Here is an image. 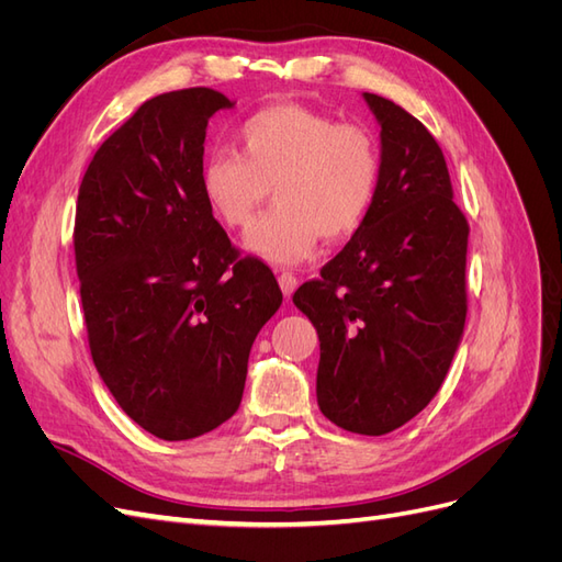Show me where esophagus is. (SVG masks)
I'll return each instance as SVG.
<instances>
[{
    "instance_id": "1",
    "label": "esophagus",
    "mask_w": 562,
    "mask_h": 562,
    "mask_svg": "<svg viewBox=\"0 0 562 562\" xmlns=\"http://www.w3.org/2000/svg\"><path fill=\"white\" fill-rule=\"evenodd\" d=\"M279 285H281L283 295L291 297L297 288V279L291 274V271H283V274H279Z\"/></svg>"
}]
</instances>
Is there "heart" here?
Here are the masks:
<instances>
[{
	"label": "heart",
	"mask_w": 562,
	"mask_h": 562,
	"mask_svg": "<svg viewBox=\"0 0 562 562\" xmlns=\"http://www.w3.org/2000/svg\"><path fill=\"white\" fill-rule=\"evenodd\" d=\"M236 151H213L199 168V192L220 225L252 223L267 187L277 209L246 234L248 252L271 265L310 258L321 236L345 239L361 227L380 182V147L359 124L279 103L236 131Z\"/></svg>",
	"instance_id": "1"
}]
</instances>
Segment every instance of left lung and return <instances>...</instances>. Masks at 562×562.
<instances>
[{
    "instance_id": "8db88e82",
    "label": "left lung",
    "mask_w": 562,
    "mask_h": 562,
    "mask_svg": "<svg viewBox=\"0 0 562 562\" xmlns=\"http://www.w3.org/2000/svg\"><path fill=\"white\" fill-rule=\"evenodd\" d=\"M363 100L380 124L375 201L293 302L318 333L321 413L382 436L429 405L462 342L469 225L427 126L382 95Z\"/></svg>"
}]
</instances>
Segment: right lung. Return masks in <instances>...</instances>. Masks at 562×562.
Masks as SVG:
<instances>
[{
	"label": "right lung",
	"mask_w": 562,
	"mask_h": 562,
	"mask_svg": "<svg viewBox=\"0 0 562 562\" xmlns=\"http://www.w3.org/2000/svg\"><path fill=\"white\" fill-rule=\"evenodd\" d=\"M213 89L147 100L100 145L77 196L75 260L98 375L145 431L187 440L244 396L248 353L279 283L239 258L199 192Z\"/></svg>",
	"instance_id": "1"
}]
</instances>
